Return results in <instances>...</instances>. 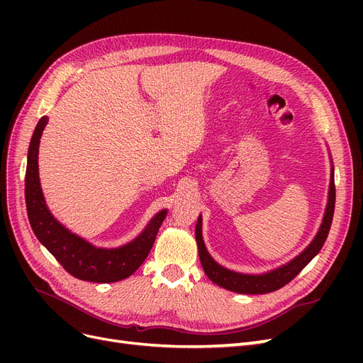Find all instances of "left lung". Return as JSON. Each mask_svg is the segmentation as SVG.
<instances>
[{"instance_id": "obj_1", "label": "left lung", "mask_w": 363, "mask_h": 363, "mask_svg": "<svg viewBox=\"0 0 363 363\" xmlns=\"http://www.w3.org/2000/svg\"><path fill=\"white\" fill-rule=\"evenodd\" d=\"M335 169L332 167V174H330V186H328V201L325 207V213L323 218V223L320 230H318L316 236L313 238L312 242L307 245V248L300 252L298 256L288 262L286 265H283L277 269H272L265 274H242V272H235L232 269H227L224 267L216 263L212 256L208 255V251L206 250L203 235H201V216L196 221L195 227V239H196V245H199V255L203 269L206 272V276L211 279L213 283H216L218 286H221L224 289H228L232 292L238 294H268L274 292L280 288H283L284 284H288L292 279H295L301 269L309 263L320 250L323 248L325 239L328 236V232H330V225H332V219L335 213V200H336V189H335Z\"/></svg>"}]
</instances>
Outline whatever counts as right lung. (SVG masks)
I'll list each match as a JSON object with an SVG mask.
<instances>
[{"mask_svg": "<svg viewBox=\"0 0 363 363\" xmlns=\"http://www.w3.org/2000/svg\"><path fill=\"white\" fill-rule=\"evenodd\" d=\"M48 124L43 116L31 136L26 171V204L30 225L40 244L71 276L86 281L112 283L130 277L148 256L167 211H160L135 240L118 248H98L71 233L51 215L39 183V142Z\"/></svg>", "mask_w": 363, "mask_h": 363, "instance_id": "right-lung-1", "label": "right lung"}]
</instances>
